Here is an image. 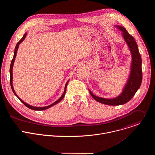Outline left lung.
Returning a JSON list of instances; mask_svg holds the SVG:
<instances>
[{
  "label": "left lung",
  "mask_w": 155,
  "mask_h": 155,
  "mask_svg": "<svg viewBox=\"0 0 155 155\" xmlns=\"http://www.w3.org/2000/svg\"><path fill=\"white\" fill-rule=\"evenodd\" d=\"M115 27L122 32L123 38L129 47L132 57L130 73L126 83L123 88L122 92L117 97L112 99L97 96L89 90L93 99L100 103L108 105H120L127 103L139 89L142 80V59L135 39L127 32L124 27L119 25L115 26Z\"/></svg>",
  "instance_id": "1"
}]
</instances>
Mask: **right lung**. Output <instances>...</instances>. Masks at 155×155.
Returning a JSON list of instances; mask_svg holds the SVG:
<instances>
[{"label": "right lung", "mask_w": 155, "mask_h": 155, "mask_svg": "<svg viewBox=\"0 0 155 155\" xmlns=\"http://www.w3.org/2000/svg\"><path fill=\"white\" fill-rule=\"evenodd\" d=\"M27 35V32H26L25 34V35H23V37H22V38L18 42V43L16 44V45L15 47V51H14V55H13V59L11 62V64H10V85H11V87H12V91L13 92L14 94L19 99V100L23 103L24 105H25V106H26L28 108L31 109V110H38V111H40V110H46V109H48L50 107H51L52 106L57 104L58 103H59L60 101H62V99L64 98V96H65V92H66V88H67V86H68V84L69 81V80H68V81L66 82L65 83V87H64V93L62 94V95L56 101H55L54 102H53V104H51V105H48V106H45V107H34V106H32V105H31L28 104H27L26 102H24L23 100H22L21 99H20L19 97V96L16 94V93H15V90H14V88H13V64H14V62H15V58H16V53H17V51H18V48H19V44L22 42L26 38V37Z\"/></svg>", "instance_id": "obj_1"}]
</instances>
